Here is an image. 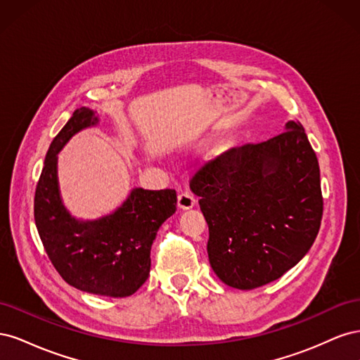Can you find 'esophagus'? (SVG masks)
<instances>
[{
  "instance_id": "34e87169",
  "label": "esophagus",
  "mask_w": 360,
  "mask_h": 360,
  "mask_svg": "<svg viewBox=\"0 0 360 360\" xmlns=\"http://www.w3.org/2000/svg\"><path fill=\"white\" fill-rule=\"evenodd\" d=\"M195 202H197V198H195L189 191H184V192H180V193H179L177 204H179L180 209H183V210L192 209V207L195 205Z\"/></svg>"
}]
</instances>
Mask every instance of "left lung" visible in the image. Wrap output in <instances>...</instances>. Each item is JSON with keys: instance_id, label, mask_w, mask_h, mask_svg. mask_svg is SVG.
Masks as SVG:
<instances>
[{"instance_id": "obj_1", "label": "left lung", "mask_w": 360, "mask_h": 360, "mask_svg": "<svg viewBox=\"0 0 360 360\" xmlns=\"http://www.w3.org/2000/svg\"><path fill=\"white\" fill-rule=\"evenodd\" d=\"M191 189L209 225L210 266L233 288L254 290L281 278L319 234L320 167L299 122L205 162Z\"/></svg>"}]
</instances>
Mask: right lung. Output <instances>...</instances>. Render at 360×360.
Returning <instances> with one entry per match:
<instances>
[{
	"instance_id": "obj_1",
	"label": "right lung",
	"mask_w": 360,
	"mask_h": 360,
	"mask_svg": "<svg viewBox=\"0 0 360 360\" xmlns=\"http://www.w3.org/2000/svg\"><path fill=\"white\" fill-rule=\"evenodd\" d=\"M97 123L89 108L73 112L53 138L37 181L34 221L43 248L60 276L81 291L127 297L150 275V250L159 226L176 212L174 189H134L112 214L76 221L64 209L57 181V153L81 129Z\"/></svg>"
}]
</instances>
